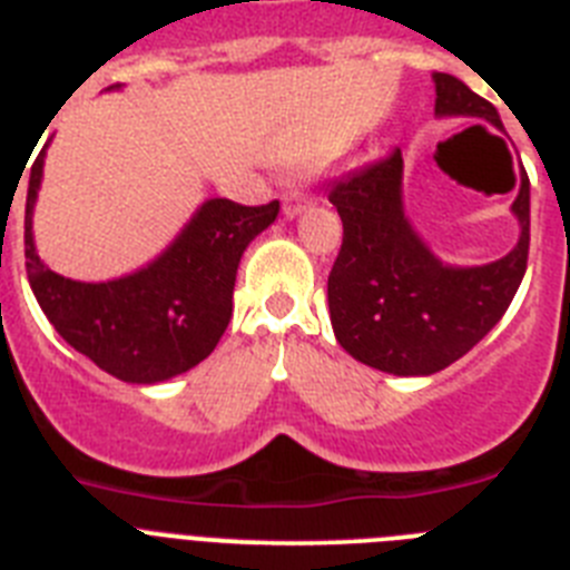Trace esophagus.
<instances>
[{"instance_id":"1","label":"esophagus","mask_w":570,"mask_h":570,"mask_svg":"<svg viewBox=\"0 0 570 570\" xmlns=\"http://www.w3.org/2000/svg\"><path fill=\"white\" fill-rule=\"evenodd\" d=\"M311 203V194H305V190H291V194L282 196V210H285V216H296L305 210V205Z\"/></svg>"}]
</instances>
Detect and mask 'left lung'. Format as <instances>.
Segmentation results:
<instances>
[{"label":"left lung","instance_id":"left-lung-1","mask_svg":"<svg viewBox=\"0 0 570 570\" xmlns=\"http://www.w3.org/2000/svg\"><path fill=\"white\" fill-rule=\"evenodd\" d=\"M436 114L482 116L497 108L462 79L434 73ZM402 154L336 179L328 199L342 216V248L328 276L331 325L354 360L400 376L436 374L465 356L502 320L528 268L531 190L522 170L513 214L517 248L482 268H448L402 214Z\"/></svg>","mask_w":570,"mask_h":570}]
</instances>
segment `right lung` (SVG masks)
I'll return each mask as SVG.
<instances>
[{
  "label": "right lung",
  "mask_w": 570,
  "mask_h": 570,
  "mask_svg": "<svg viewBox=\"0 0 570 570\" xmlns=\"http://www.w3.org/2000/svg\"><path fill=\"white\" fill-rule=\"evenodd\" d=\"M42 154L24 199V271L39 308L68 345L125 382H163L199 365L230 322L242 250L279 214V203L208 199L148 268L114 282H73L37 256L30 214Z\"/></svg>",
  "instance_id": "1"
}]
</instances>
